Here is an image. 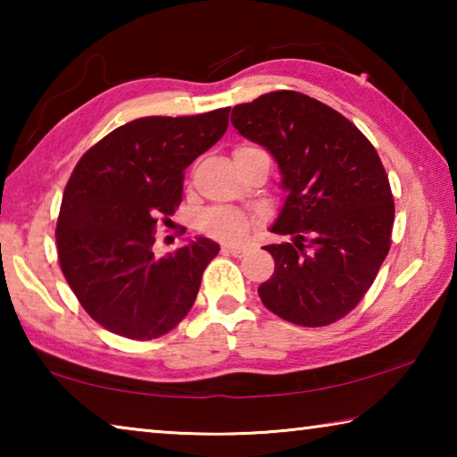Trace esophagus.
<instances>
[{
  "label": "esophagus",
  "instance_id": "1",
  "mask_svg": "<svg viewBox=\"0 0 457 457\" xmlns=\"http://www.w3.org/2000/svg\"><path fill=\"white\" fill-rule=\"evenodd\" d=\"M221 250L231 253V256H236V258H242V256H245V253H247V247L245 245H236V244H223Z\"/></svg>",
  "mask_w": 457,
  "mask_h": 457
}]
</instances>
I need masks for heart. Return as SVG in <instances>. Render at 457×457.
Masks as SVG:
<instances>
[{"label":"heart","instance_id":"heart-1","mask_svg":"<svg viewBox=\"0 0 457 457\" xmlns=\"http://www.w3.org/2000/svg\"><path fill=\"white\" fill-rule=\"evenodd\" d=\"M242 149H252V146H242ZM237 149V151H242ZM256 223V218L236 207H212L201 215V228L205 234H210L223 242H239L244 239Z\"/></svg>","mask_w":457,"mask_h":457}]
</instances>
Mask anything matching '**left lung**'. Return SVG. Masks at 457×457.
<instances>
[{
    "label": "left lung",
    "instance_id": "left-lung-1",
    "mask_svg": "<svg viewBox=\"0 0 457 457\" xmlns=\"http://www.w3.org/2000/svg\"><path fill=\"white\" fill-rule=\"evenodd\" d=\"M239 135L272 153L288 191L266 245L274 274L262 303L300 327L349 314L375 282L391 247L395 204L375 146L335 108L276 90L231 111Z\"/></svg>",
    "mask_w": 457,
    "mask_h": 457
}]
</instances>
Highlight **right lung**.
<instances>
[{"label": "right lung", "mask_w": 457, "mask_h": 457, "mask_svg": "<svg viewBox=\"0 0 457 457\" xmlns=\"http://www.w3.org/2000/svg\"><path fill=\"white\" fill-rule=\"evenodd\" d=\"M229 106L195 117H143L82 154L56 223L58 262L84 311L133 340L175 328L220 245L207 237L154 258L157 221L183 197V171L228 130Z\"/></svg>", "instance_id": "1"}]
</instances>
